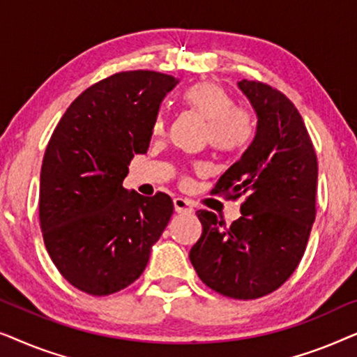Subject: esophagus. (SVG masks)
Listing matches in <instances>:
<instances>
[{
    "label": "esophagus",
    "instance_id": "34e87169",
    "mask_svg": "<svg viewBox=\"0 0 357 357\" xmlns=\"http://www.w3.org/2000/svg\"><path fill=\"white\" fill-rule=\"evenodd\" d=\"M174 208L177 213H192L193 208L188 199L185 198H174Z\"/></svg>",
    "mask_w": 357,
    "mask_h": 357
}]
</instances>
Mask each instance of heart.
Segmentation results:
<instances>
[{
    "mask_svg": "<svg viewBox=\"0 0 357 357\" xmlns=\"http://www.w3.org/2000/svg\"><path fill=\"white\" fill-rule=\"evenodd\" d=\"M183 100L192 112L206 121L208 141L224 153H236L250 144L255 135V120L243 107H236L231 92L216 81H199L190 86ZM164 131V120H155L154 133Z\"/></svg>",
    "mask_w": 357,
    "mask_h": 357,
    "instance_id": "1",
    "label": "heart"
}]
</instances>
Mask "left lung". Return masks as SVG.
Listing matches in <instances>:
<instances>
[{
  "mask_svg": "<svg viewBox=\"0 0 357 357\" xmlns=\"http://www.w3.org/2000/svg\"><path fill=\"white\" fill-rule=\"evenodd\" d=\"M257 115L255 138L213 193L245 197L229 227L206 209L190 261L208 287L232 299L278 289L299 265L315 221L317 155L294 104L258 81L237 82Z\"/></svg>",
  "mask_w": 357,
  "mask_h": 357,
  "instance_id": "left-lung-1",
  "label": "left lung"
}]
</instances>
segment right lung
<instances>
[{
    "mask_svg": "<svg viewBox=\"0 0 357 357\" xmlns=\"http://www.w3.org/2000/svg\"><path fill=\"white\" fill-rule=\"evenodd\" d=\"M178 84L125 71L86 89L53 131L40 172V227L63 278L91 296L130 286L174 213L169 195L123 188L135 154L149 148L160 102Z\"/></svg>",
    "mask_w": 357,
    "mask_h": 357,
    "instance_id": "obj_1",
    "label": "right lung"
}]
</instances>
